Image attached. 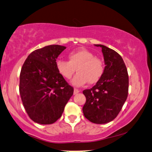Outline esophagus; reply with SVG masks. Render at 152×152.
<instances>
[{
  "instance_id": "34e87169",
  "label": "esophagus",
  "mask_w": 152,
  "mask_h": 152,
  "mask_svg": "<svg viewBox=\"0 0 152 152\" xmlns=\"http://www.w3.org/2000/svg\"><path fill=\"white\" fill-rule=\"evenodd\" d=\"M80 92V90L78 89H76V88H74V95H76V94H78V93Z\"/></svg>"
}]
</instances>
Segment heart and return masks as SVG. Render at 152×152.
<instances>
[{"label": "heart", "mask_w": 152, "mask_h": 152, "mask_svg": "<svg viewBox=\"0 0 152 152\" xmlns=\"http://www.w3.org/2000/svg\"><path fill=\"white\" fill-rule=\"evenodd\" d=\"M69 61L59 59L56 68L59 74L66 79H71L77 70V74L72 80L75 86H82L86 83L93 84L100 79L104 72V64L100 58L87 49L72 51L68 55Z\"/></svg>", "instance_id": "1"}]
</instances>
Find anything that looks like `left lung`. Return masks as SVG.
<instances>
[{
    "mask_svg": "<svg viewBox=\"0 0 152 152\" xmlns=\"http://www.w3.org/2000/svg\"><path fill=\"white\" fill-rule=\"evenodd\" d=\"M104 72L95 86L84 90L86 102L83 107L84 116L90 122L107 124L118 116L128 94V74L121 56L114 50L103 45Z\"/></svg>",
    "mask_w": 152,
    "mask_h": 152,
    "instance_id": "1",
    "label": "left lung"
}]
</instances>
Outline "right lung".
Returning a JSON list of instances; mask_svg holds the SVG:
<instances>
[{
	"instance_id": "obj_1",
	"label": "right lung",
	"mask_w": 152,
	"mask_h": 152,
	"mask_svg": "<svg viewBox=\"0 0 152 152\" xmlns=\"http://www.w3.org/2000/svg\"><path fill=\"white\" fill-rule=\"evenodd\" d=\"M65 49L51 45L36 50L21 69V99L28 116L37 124H52L58 120L74 93L56 68V59Z\"/></svg>"
}]
</instances>
